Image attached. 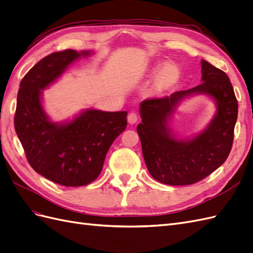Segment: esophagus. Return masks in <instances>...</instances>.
<instances>
[{"label": "esophagus", "instance_id": "1", "mask_svg": "<svg viewBox=\"0 0 253 253\" xmlns=\"http://www.w3.org/2000/svg\"><path fill=\"white\" fill-rule=\"evenodd\" d=\"M138 114L137 113H134V112H131V113H129L128 114V118H127V120H128V123L129 124H135V123L138 122Z\"/></svg>", "mask_w": 253, "mask_h": 253}]
</instances>
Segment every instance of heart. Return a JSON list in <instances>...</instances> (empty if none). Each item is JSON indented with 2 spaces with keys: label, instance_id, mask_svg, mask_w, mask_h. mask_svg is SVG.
Here are the masks:
<instances>
[{
  "label": "heart",
  "instance_id": "b5f03b06",
  "mask_svg": "<svg viewBox=\"0 0 253 253\" xmlns=\"http://www.w3.org/2000/svg\"><path fill=\"white\" fill-rule=\"evenodd\" d=\"M163 67H164V69L162 71L161 68ZM160 70L162 71L160 72L158 80H157V84L159 87L170 86L178 81L179 76H180V71L176 65L168 64V65H165V66L164 65H157L156 67L153 68V73L158 74Z\"/></svg>",
  "mask_w": 253,
  "mask_h": 253
}]
</instances>
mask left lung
Here are the masks:
<instances>
[{
    "label": "left lung",
    "mask_w": 253,
    "mask_h": 253,
    "mask_svg": "<svg viewBox=\"0 0 253 253\" xmlns=\"http://www.w3.org/2000/svg\"><path fill=\"white\" fill-rule=\"evenodd\" d=\"M201 64L203 82L199 85L141 102L142 123L137 131L142 153L151 175L163 184L198 183L218 169L231 152L238 112L234 89L224 71L204 60ZM194 92L207 93L216 100V116L194 139H174L166 125L167 119L179 100Z\"/></svg>",
    "instance_id": "obj_1"
}]
</instances>
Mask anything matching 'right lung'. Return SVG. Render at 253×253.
Returning <instances> with one entry per match:
<instances>
[{
	"label": "right lung",
	"mask_w": 253,
	"mask_h": 253,
	"mask_svg": "<svg viewBox=\"0 0 253 253\" xmlns=\"http://www.w3.org/2000/svg\"><path fill=\"white\" fill-rule=\"evenodd\" d=\"M87 51L67 49L44 56L20 82L15 129L30 166L51 182L67 187L92 183L100 174L110 146L127 126V112L86 110L73 122H50L41 102L42 89Z\"/></svg>",
	"instance_id": "add662e5"
}]
</instances>
